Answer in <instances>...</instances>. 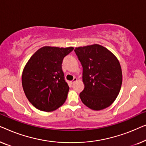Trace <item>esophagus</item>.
<instances>
[{
	"instance_id": "esophagus-1",
	"label": "esophagus",
	"mask_w": 146,
	"mask_h": 146,
	"mask_svg": "<svg viewBox=\"0 0 146 146\" xmlns=\"http://www.w3.org/2000/svg\"><path fill=\"white\" fill-rule=\"evenodd\" d=\"M77 81V78H74L73 81H71V84H74V83H75V82Z\"/></svg>"
}]
</instances>
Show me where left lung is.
Masks as SVG:
<instances>
[{
    "label": "left lung",
    "mask_w": 146,
    "mask_h": 146,
    "mask_svg": "<svg viewBox=\"0 0 146 146\" xmlns=\"http://www.w3.org/2000/svg\"><path fill=\"white\" fill-rule=\"evenodd\" d=\"M75 52L83 67V103L94 110L108 107L116 100L122 83L120 64L108 49L98 44L79 47Z\"/></svg>",
    "instance_id": "1"
}]
</instances>
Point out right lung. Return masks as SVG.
<instances>
[{
  "mask_svg": "<svg viewBox=\"0 0 146 146\" xmlns=\"http://www.w3.org/2000/svg\"><path fill=\"white\" fill-rule=\"evenodd\" d=\"M73 49L44 46L34 53L24 67L22 87L28 100L38 110L53 111L66 100L69 87L61 64Z\"/></svg>",
  "mask_w": 146,
  "mask_h": 146,
  "instance_id": "add662e5",
  "label": "right lung"
}]
</instances>
